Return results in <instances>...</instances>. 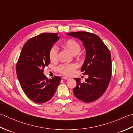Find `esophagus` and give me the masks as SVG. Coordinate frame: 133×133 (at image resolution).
Here are the masks:
<instances>
[{"instance_id": "esophagus-1", "label": "esophagus", "mask_w": 133, "mask_h": 133, "mask_svg": "<svg viewBox=\"0 0 133 133\" xmlns=\"http://www.w3.org/2000/svg\"><path fill=\"white\" fill-rule=\"evenodd\" d=\"M62 78H63V79H64V80H69L70 79L69 77H66V76H63V77H62Z\"/></svg>"}]
</instances>
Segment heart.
Returning <instances> with one entry per match:
<instances>
[{
	"mask_svg": "<svg viewBox=\"0 0 133 133\" xmlns=\"http://www.w3.org/2000/svg\"><path fill=\"white\" fill-rule=\"evenodd\" d=\"M62 47L69 51L72 55H76L79 53L81 46L79 43L73 39H69L62 43ZM49 57L51 62L55 63L58 58L57 49L55 47L51 48L49 51ZM75 64H64L58 68V70L61 74L65 75H70L74 72L76 69Z\"/></svg>",
	"mask_w": 133,
	"mask_h": 133,
	"instance_id": "b5f03b06",
	"label": "heart"
}]
</instances>
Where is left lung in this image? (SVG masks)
<instances>
[{"instance_id": "obj_1", "label": "left lung", "mask_w": 133, "mask_h": 133, "mask_svg": "<svg viewBox=\"0 0 133 133\" xmlns=\"http://www.w3.org/2000/svg\"><path fill=\"white\" fill-rule=\"evenodd\" d=\"M68 35L82 41L86 50L84 63L81 69L88 75L84 83L75 78L77 85L74 88L75 96L89 103L99 99L106 91L111 80L112 62L110 50L96 34L86 31L71 32Z\"/></svg>"}]
</instances>
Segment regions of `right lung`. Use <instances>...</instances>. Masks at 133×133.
<instances>
[{
	"label": "right lung",
	"mask_w": 133,
	"mask_h": 133,
	"mask_svg": "<svg viewBox=\"0 0 133 133\" xmlns=\"http://www.w3.org/2000/svg\"><path fill=\"white\" fill-rule=\"evenodd\" d=\"M56 33H42L30 38L23 46L17 64V75L26 95L38 103H44L52 97L61 78H48L44 69L50 63L49 51L59 39Z\"/></svg>",
	"instance_id": "add662e5"
}]
</instances>
